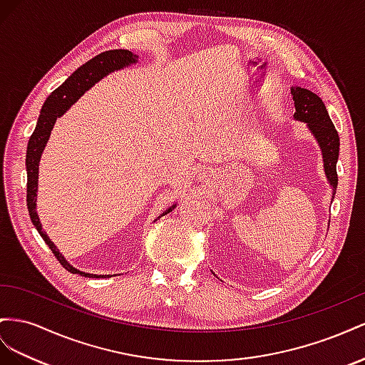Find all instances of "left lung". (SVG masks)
<instances>
[{"instance_id":"8db88e82","label":"left lung","mask_w":365,"mask_h":365,"mask_svg":"<svg viewBox=\"0 0 365 365\" xmlns=\"http://www.w3.org/2000/svg\"><path fill=\"white\" fill-rule=\"evenodd\" d=\"M290 93H292L295 102L294 118L297 120L306 122L307 128L317 139L322 153V160H324V171L327 175V180L333 188L331 197H335L338 186L336 162L339 155L338 131L329 116L324 102H322V99L318 95L301 87H292L290 88Z\"/></svg>"}]
</instances>
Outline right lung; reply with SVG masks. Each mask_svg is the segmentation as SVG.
Wrapping results in <instances>:
<instances>
[{"instance_id":"right-lung-1","label":"right lung","mask_w":365,"mask_h":365,"mask_svg":"<svg viewBox=\"0 0 365 365\" xmlns=\"http://www.w3.org/2000/svg\"><path fill=\"white\" fill-rule=\"evenodd\" d=\"M138 55L131 53L130 50H107L103 53H99L98 56L91 58L87 61L84 66H81L64 84L59 86L55 91H51V95L44 102L43 108H41V114L36 122V128L32 136L29 139L27 145V154H26V170H27V210L29 215L32 218V223L38 229L39 235L43 237V240L48 245L51 252L55 254L58 262L64 266L68 272L78 274L81 277H88V278H103V277H111V275H96V274H87L82 272V270L73 267L67 259L62 255L55 243L50 240L46 231H43V225L39 222V217L36 212V192H38V173H39V160L41 154H43L47 140L50 138L51 128L56 122L58 118H61L73 103H75L84 93L101 81L103 76H107L108 73L114 70H120L123 67H128L131 64H136ZM175 207L173 205L168 207L162 215L171 212Z\"/></svg>"}]
</instances>
